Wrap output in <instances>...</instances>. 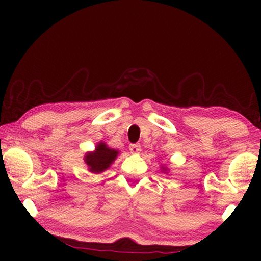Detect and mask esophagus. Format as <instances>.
<instances>
[{
  "instance_id": "obj_1",
  "label": "esophagus",
  "mask_w": 261,
  "mask_h": 261,
  "mask_svg": "<svg viewBox=\"0 0 261 261\" xmlns=\"http://www.w3.org/2000/svg\"><path fill=\"white\" fill-rule=\"evenodd\" d=\"M129 149L132 154H138L141 151L139 144H131L129 146Z\"/></svg>"
}]
</instances>
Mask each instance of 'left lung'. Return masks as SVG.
I'll use <instances>...</instances> for the list:
<instances>
[{"label": "left lung", "mask_w": 261, "mask_h": 261, "mask_svg": "<svg viewBox=\"0 0 261 261\" xmlns=\"http://www.w3.org/2000/svg\"><path fill=\"white\" fill-rule=\"evenodd\" d=\"M163 171H167V168H163Z\"/></svg>", "instance_id": "left-lung-1"}]
</instances>
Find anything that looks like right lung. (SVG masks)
<instances>
[{"label": "right lung", "instance_id": "obj_1", "mask_svg": "<svg viewBox=\"0 0 261 261\" xmlns=\"http://www.w3.org/2000/svg\"><path fill=\"white\" fill-rule=\"evenodd\" d=\"M118 151L109 148L105 143L96 145L94 152H88L85 156V162L88 166V170L94 174H100L108 169L110 165L118 155Z\"/></svg>", "mask_w": 261, "mask_h": 261}]
</instances>
